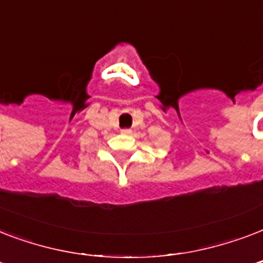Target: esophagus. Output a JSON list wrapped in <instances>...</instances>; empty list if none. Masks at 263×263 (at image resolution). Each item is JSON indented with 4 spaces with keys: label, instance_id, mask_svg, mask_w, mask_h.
Segmentation results:
<instances>
[{
    "label": "esophagus",
    "instance_id": "1",
    "mask_svg": "<svg viewBox=\"0 0 263 263\" xmlns=\"http://www.w3.org/2000/svg\"><path fill=\"white\" fill-rule=\"evenodd\" d=\"M123 134H125V135H128V134H131V129H123Z\"/></svg>",
    "mask_w": 263,
    "mask_h": 263
}]
</instances>
